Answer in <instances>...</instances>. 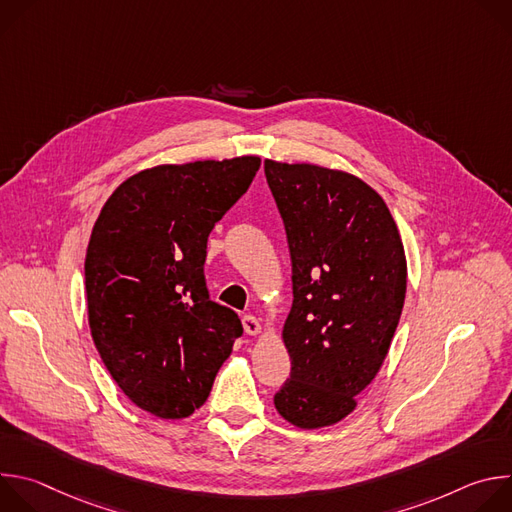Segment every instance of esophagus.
Wrapping results in <instances>:
<instances>
[{"label":"esophagus","mask_w":512,"mask_h":512,"mask_svg":"<svg viewBox=\"0 0 512 512\" xmlns=\"http://www.w3.org/2000/svg\"><path fill=\"white\" fill-rule=\"evenodd\" d=\"M243 328L249 336H257L261 332V324L255 316H243Z\"/></svg>","instance_id":"esophagus-1"}]
</instances>
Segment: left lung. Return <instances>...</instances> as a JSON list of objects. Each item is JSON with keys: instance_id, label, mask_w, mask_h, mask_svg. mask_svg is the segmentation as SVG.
Instances as JSON below:
<instances>
[{"instance_id": "obj_1", "label": "left lung", "mask_w": 512, "mask_h": 512, "mask_svg": "<svg viewBox=\"0 0 512 512\" xmlns=\"http://www.w3.org/2000/svg\"><path fill=\"white\" fill-rule=\"evenodd\" d=\"M285 225L294 304L283 324L291 375L275 409L291 425L342 421L377 377L395 336L407 261L385 200L360 178L265 160Z\"/></svg>"}]
</instances>
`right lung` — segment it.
Here are the masks:
<instances>
[{
    "label": "right lung",
    "mask_w": 512,
    "mask_h": 512,
    "mask_svg": "<svg viewBox=\"0 0 512 512\" xmlns=\"http://www.w3.org/2000/svg\"><path fill=\"white\" fill-rule=\"evenodd\" d=\"M261 158L164 164L105 202L85 259L89 326L131 403L162 419L194 413L243 334L208 298L206 241L247 192Z\"/></svg>",
    "instance_id": "1"
}]
</instances>
